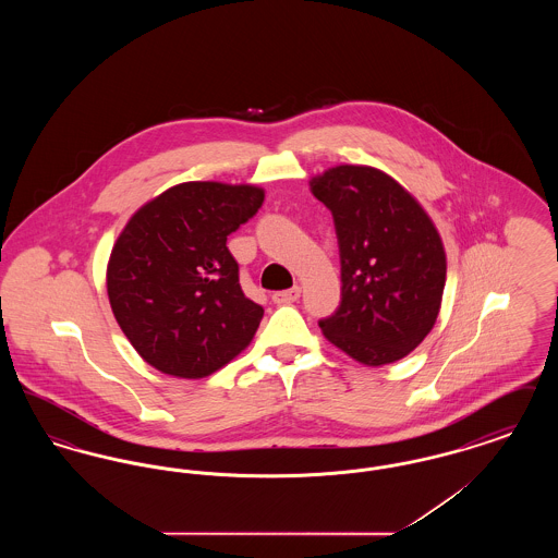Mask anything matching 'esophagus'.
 I'll use <instances>...</instances> for the list:
<instances>
[{
	"instance_id": "esophagus-1",
	"label": "esophagus",
	"mask_w": 558,
	"mask_h": 558,
	"mask_svg": "<svg viewBox=\"0 0 558 558\" xmlns=\"http://www.w3.org/2000/svg\"><path fill=\"white\" fill-rule=\"evenodd\" d=\"M299 296H301V289H299V287H292L289 291L274 292V294H271V301H274L276 305H289V303H294Z\"/></svg>"
}]
</instances>
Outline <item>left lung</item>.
<instances>
[{
	"label": "left lung",
	"instance_id": "obj_1",
	"mask_svg": "<svg viewBox=\"0 0 558 558\" xmlns=\"http://www.w3.org/2000/svg\"><path fill=\"white\" fill-rule=\"evenodd\" d=\"M335 219L341 305L324 337L364 366H385L425 341L439 316L446 251L423 205L368 165H337L310 182Z\"/></svg>",
	"mask_w": 558,
	"mask_h": 558
}]
</instances>
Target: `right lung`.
<instances>
[{
	"instance_id": "obj_1",
	"label": "right lung",
	"mask_w": 558,
	"mask_h": 558,
	"mask_svg": "<svg viewBox=\"0 0 558 558\" xmlns=\"http://www.w3.org/2000/svg\"><path fill=\"white\" fill-rule=\"evenodd\" d=\"M264 198V187L251 184L186 182L125 223L108 259V301L153 368L205 378L253 341L264 307L244 296L226 242Z\"/></svg>"
}]
</instances>
